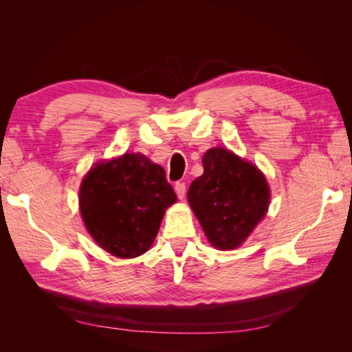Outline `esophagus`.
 I'll return each instance as SVG.
<instances>
[{"label":"esophagus","instance_id":"obj_1","mask_svg":"<svg viewBox=\"0 0 352 352\" xmlns=\"http://www.w3.org/2000/svg\"><path fill=\"white\" fill-rule=\"evenodd\" d=\"M175 190H176V195L179 199H184L185 198V192H186V185L184 182H177L175 185Z\"/></svg>","mask_w":352,"mask_h":352}]
</instances>
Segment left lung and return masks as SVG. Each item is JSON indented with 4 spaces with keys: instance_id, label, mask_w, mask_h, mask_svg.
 <instances>
[{
    "instance_id": "1",
    "label": "left lung",
    "mask_w": 352,
    "mask_h": 352,
    "mask_svg": "<svg viewBox=\"0 0 352 352\" xmlns=\"http://www.w3.org/2000/svg\"><path fill=\"white\" fill-rule=\"evenodd\" d=\"M202 166L188 190L189 206L212 247L236 248L265 216L269 185L257 167L225 148L208 150Z\"/></svg>"
}]
</instances>
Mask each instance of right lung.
Instances as JSON below:
<instances>
[{
    "label": "right lung",
    "instance_id": "add662e5",
    "mask_svg": "<svg viewBox=\"0 0 352 352\" xmlns=\"http://www.w3.org/2000/svg\"><path fill=\"white\" fill-rule=\"evenodd\" d=\"M176 194L162 166L142 154L98 163L83 177L80 214L91 236L116 257L133 258L151 247Z\"/></svg>",
    "mask_w": 352,
    "mask_h": 352
}]
</instances>
